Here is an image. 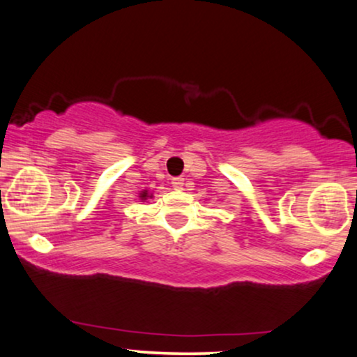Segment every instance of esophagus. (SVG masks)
Listing matches in <instances>:
<instances>
[{
    "instance_id": "1",
    "label": "esophagus",
    "mask_w": 357,
    "mask_h": 357,
    "mask_svg": "<svg viewBox=\"0 0 357 357\" xmlns=\"http://www.w3.org/2000/svg\"><path fill=\"white\" fill-rule=\"evenodd\" d=\"M171 184H173L174 190H183L184 178H181V176H179V178H173V179H171Z\"/></svg>"
}]
</instances>
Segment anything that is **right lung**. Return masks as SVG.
Returning a JSON list of instances; mask_svg holds the SVG:
<instances>
[{
	"label": "right lung",
	"mask_w": 357,
	"mask_h": 357,
	"mask_svg": "<svg viewBox=\"0 0 357 357\" xmlns=\"http://www.w3.org/2000/svg\"><path fill=\"white\" fill-rule=\"evenodd\" d=\"M148 197H153V195H151V192H148V190H144V191L139 192V199L141 201H146V199H148Z\"/></svg>",
	"instance_id": "1"
}]
</instances>
